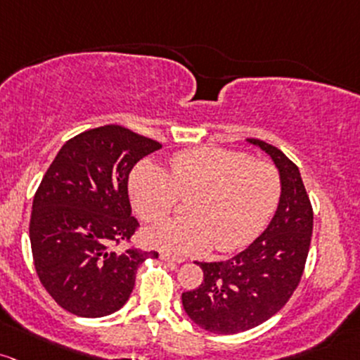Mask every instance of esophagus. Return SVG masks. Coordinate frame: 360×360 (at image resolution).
Segmentation results:
<instances>
[{
	"instance_id": "1",
	"label": "esophagus",
	"mask_w": 360,
	"mask_h": 360,
	"mask_svg": "<svg viewBox=\"0 0 360 360\" xmlns=\"http://www.w3.org/2000/svg\"><path fill=\"white\" fill-rule=\"evenodd\" d=\"M160 259H164V262H172V263H183L184 262L183 258H176V256L169 255V252H160Z\"/></svg>"
}]
</instances>
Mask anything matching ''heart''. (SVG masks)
I'll return each mask as SVG.
<instances>
[{
    "instance_id": "b5f03b06",
    "label": "heart",
    "mask_w": 360,
    "mask_h": 360,
    "mask_svg": "<svg viewBox=\"0 0 360 360\" xmlns=\"http://www.w3.org/2000/svg\"><path fill=\"white\" fill-rule=\"evenodd\" d=\"M186 201L189 217L162 222L147 231V240L174 255H196L215 246L236 251L259 236L280 198V174L271 162L246 152L198 147L169 159V172L141 162L129 176L133 208L145 222H159Z\"/></svg>"
}]
</instances>
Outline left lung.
Wrapping results in <instances>:
<instances>
[{"mask_svg":"<svg viewBox=\"0 0 360 360\" xmlns=\"http://www.w3.org/2000/svg\"><path fill=\"white\" fill-rule=\"evenodd\" d=\"M275 162L282 195L266 231L227 262L198 263L203 282L183 292L189 318L203 330L232 335L262 325L297 289L313 234V207L301 172L282 150L250 138Z\"/></svg>","mask_w":360,"mask_h":360,"instance_id":"left-lung-1","label":"left lung"}]
</instances>
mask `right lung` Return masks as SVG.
I'll return each instance as SVG.
<instances>
[{
  "mask_svg": "<svg viewBox=\"0 0 360 360\" xmlns=\"http://www.w3.org/2000/svg\"><path fill=\"white\" fill-rule=\"evenodd\" d=\"M159 141L117 124L70 138L42 177L30 215L35 271L63 309L101 318L124 306L136 270L157 251L129 246L140 227L131 217L128 177Z\"/></svg>",
  "mask_w": 360,
  "mask_h": 360,
  "instance_id": "right-lung-1",
  "label": "right lung"
}]
</instances>
